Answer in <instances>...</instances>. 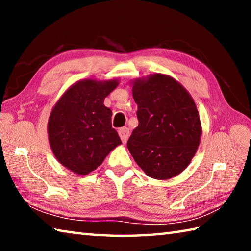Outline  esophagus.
I'll return each mask as SVG.
<instances>
[{
	"mask_svg": "<svg viewBox=\"0 0 251 251\" xmlns=\"http://www.w3.org/2000/svg\"><path fill=\"white\" fill-rule=\"evenodd\" d=\"M118 134H120V137L122 139V142L125 144L127 142V139H128L129 128H127V127H123V128L118 130Z\"/></svg>",
	"mask_w": 251,
	"mask_h": 251,
	"instance_id": "obj_1",
	"label": "esophagus"
}]
</instances>
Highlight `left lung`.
<instances>
[{
  "instance_id": "1",
  "label": "left lung",
  "mask_w": 251,
  "mask_h": 251,
  "mask_svg": "<svg viewBox=\"0 0 251 251\" xmlns=\"http://www.w3.org/2000/svg\"><path fill=\"white\" fill-rule=\"evenodd\" d=\"M138 106V126L127 147L136 163L154 179L184 171L201 138V117L192 95L174 77L155 73L131 80Z\"/></svg>"
}]
</instances>
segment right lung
<instances>
[{
	"label": "right lung",
	"instance_id": "1",
	"mask_svg": "<svg viewBox=\"0 0 251 251\" xmlns=\"http://www.w3.org/2000/svg\"><path fill=\"white\" fill-rule=\"evenodd\" d=\"M118 84V79H80L55 103L48 123L49 142L58 163L69 171L87 175L122 144L112 127V110L104 105Z\"/></svg>",
	"mask_w": 251,
	"mask_h": 251
}]
</instances>
